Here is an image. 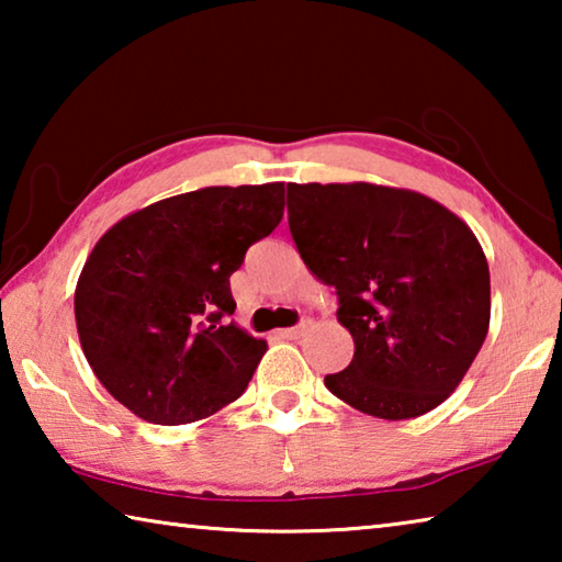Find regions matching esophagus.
I'll list each match as a JSON object with an SVG mask.
<instances>
[{
    "instance_id": "esophagus-1",
    "label": "esophagus",
    "mask_w": 562,
    "mask_h": 562,
    "mask_svg": "<svg viewBox=\"0 0 562 562\" xmlns=\"http://www.w3.org/2000/svg\"><path fill=\"white\" fill-rule=\"evenodd\" d=\"M310 325H312V322L307 319V322H302V325H297V327L280 329V337H282V339H297V337H302V335H304V331L310 329Z\"/></svg>"
}]
</instances>
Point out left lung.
Here are the masks:
<instances>
[{"label":"left lung","mask_w":562,"mask_h":562,"mask_svg":"<svg viewBox=\"0 0 562 562\" xmlns=\"http://www.w3.org/2000/svg\"><path fill=\"white\" fill-rule=\"evenodd\" d=\"M302 260L337 290L349 367L325 386L357 412L414 418L449 398L491 325V274L479 237L449 207L408 188L290 183Z\"/></svg>","instance_id":"1"}]
</instances>
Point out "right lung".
<instances>
[{
	"label": "right lung",
	"mask_w": 562,
	"mask_h": 562,
	"mask_svg": "<svg viewBox=\"0 0 562 562\" xmlns=\"http://www.w3.org/2000/svg\"><path fill=\"white\" fill-rule=\"evenodd\" d=\"M284 213V183L213 186L133 211L83 262V355L109 394L160 426L201 422L245 392L268 341L235 322L231 274Z\"/></svg>",
	"instance_id": "obj_1"
}]
</instances>
